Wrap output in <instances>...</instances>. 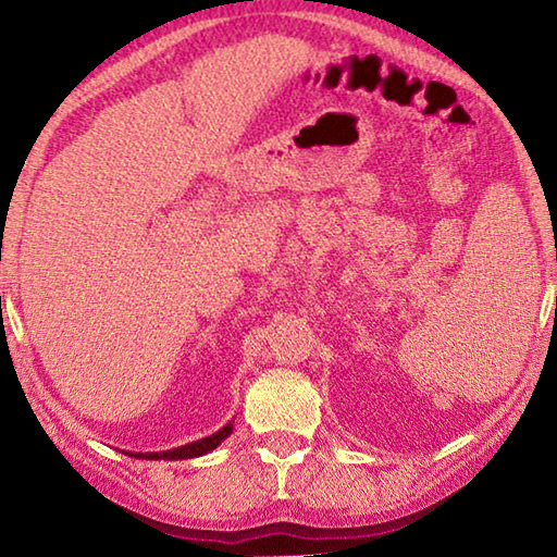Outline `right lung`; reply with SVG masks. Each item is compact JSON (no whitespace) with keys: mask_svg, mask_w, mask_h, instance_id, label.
Listing matches in <instances>:
<instances>
[{"mask_svg":"<svg viewBox=\"0 0 557 557\" xmlns=\"http://www.w3.org/2000/svg\"><path fill=\"white\" fill-rule=\"evenodd\" d=\"M232 433V423L224 425V429H220L218 433H212L208 437H203V441H196V443H188L184 447H176V449H168V453H150V455H132V457H138V459H191V457H200L210 453V449H215L224 437H227Z\"/></svg>","mask_w":557,"mask_h":557,"instance_id":"right-lung-1","label":"right lung"}]
</instances>
